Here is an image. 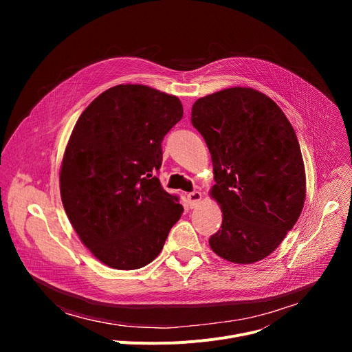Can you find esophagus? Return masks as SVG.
I'll return each mask as SVG.
<instances>
[{
    "instance_id": "34e87169",
    "label": "esophagus",
    "mask_w": 352,
    "mask_h": 352,
    "mask_svg": "<svg viewBox=\"0 0 352 352\" xmlns=\"http://www.w3.org/2000/svg\"><path fill=\"white\" fill-rule=\"evenodd\" d=\"M186 199H188L189 206H190V208H195V206L200 202V199H202V193H200L199 190H193V192H190V193L186 195Z\"/></svg>"
}]
</instances>
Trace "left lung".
<instances>
[{
    "label": "left lung",
    "instance_id": "1",
    "mask_svg": "<svg viewBox=\"0 0 352 352\" xmlns=\"http://www.w3.org/2000/svg\"><path fill=\"white\" fill-rule=\"evenodd\" d=\"M190 121L210 150V195L223 212L210 248L232 263L265 259L305 202V167L292 125L270 97L250 87L200 97Z\"/></svg>",
    "mask_w": 352,
    "mask_h": 352
}]
</instances>
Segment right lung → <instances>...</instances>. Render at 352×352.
I'll use <instances>...</instances> for the list:
<instances>
[{
  "mask_svg": "<svg viewBox=\"0 0 352 352\" xmlns=\"http://www.w3.org/2000/svg\"><path fill=\"white\" fill-rule=\"evenodd\" d=\"M182 116L175 96L118 85L75 124L60 171L63 205L83 245L109 267L135 270L155 261L184 212L155 174L162 142Z\"/></svg>",
  "mask_w": 352,
  "mask_h": 352,
  "instance_id": "right-lung-1",
  "label": "right lung"
}]
</instances>
